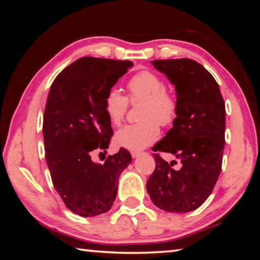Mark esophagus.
Wrapping results in <instances>:
<instances>
[{
    "instance_id": "1",
    "label": "esophagus",
    "mask_w": 260,
    "mask_h": 260,
    "mask_svg": "<svg viewBox=\"0 0 260 260\" xmlns=\"http://www.w3.org/2000/svg\"><path fill=\"white\" fill-rule=\"evenodd\" d=\"M141 153H142V151H131V155H132V157H133V158L139 157Z\"/></svg>"
}]
</instances>
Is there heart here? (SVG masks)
Here are the masks:
<instances>
[{
    "instance_id": "1",
    "label": "heart",
    "mask_w": 260,
    "mask_h": 260,
    "mask_svg": "<svg viewBox=\"0 0 260 260\" xmlns=\"http://www.w3.org/2000/svg\"><path fill=\"white\" fill-rule=\"evenodd\" d=\"M128 96L117 88H110L104 99V111L110 122L119 126L125 119L128 101L142 103L139 110L138 124L122 127L114 135L117 147L138 151L147 148L159 138L160 126H171L178 117L177 96L166 89L165 81L157 73L142 70L127 82Z\"/></svg>"
}]
</instances>
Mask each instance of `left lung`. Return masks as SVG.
Segmentation results:
<instances>
[{
    "label": "left lung",
    "mask_w": 260,
    "mask_h": 260,
    "mask_svg": "<svg viewBox=\"0 0 260 260\" xmlns=\"http://www.w3.org/2000/svg\"><path fill=\"white\" fill-rule=\"evenodd\" d=\"M152 65L175 86L179 110L172 128L152 148L156 167L147 190L159 209L186 213L204 203L221 171L225 102L212 74L196 60L157 59ZM158 151L172 153L180 165L167 163Z\"/></svg>",
    "instance_id": "8db88e82"
}]
</instances>
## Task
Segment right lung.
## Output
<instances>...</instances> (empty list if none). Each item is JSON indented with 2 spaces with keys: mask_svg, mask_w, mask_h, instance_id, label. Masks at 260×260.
Listing matches in <instances>:
<instances>
[{
  "mask_svg": "<svg viewBox=\"0 0 260 260\" xmlns=\"http://www.w3.org/2000/svg\"><path fill=\"white\" fill-rule=\"evenodd\" d=\"M131 67L129 60L82 57L56 77L48 94L42 127L47 165L64 204L80 217L111 209L118 179L132 161L124 148L104 164L91 160L113 135L105 95Z\"/></svg>",
  "mask_w": 260,
  "mask_h": 260,
  "instance_id": "1",
  "label": "right lung"
}]
</instances>
